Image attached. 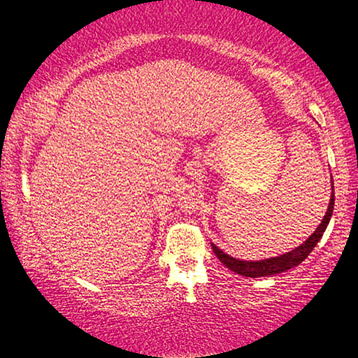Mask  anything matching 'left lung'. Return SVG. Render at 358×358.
Segmentation results:
<instances>
[{
    "mask_svg": "<svg viewBox=\"0 0 358 358\" xmlns=\"http://www.w3.org/2000/svg\"><path fill=\"white\" fill-rule=\"evenodd\" d=\"M333 205H335V192H331L329 210H327L322 222H320L319 227L314 230V234L311 235V237L308 238L305 243L300 245L299 248H295L294 251L282 254V256H280V257L256 260V262L252 260V262H250V260H240V259L229 256V254L221 251L220 248L215 246L213 243H211V248H213L216 257L220 259L221 262L227 266V268L235 271L237 275L246 276V278H260V276L282 273V271H287L289 268H294V266L301 264L303 260L310 256V252L314 250V246L319 243V240L322 238L325 229H327V226H329L330 217L333 213Z\"/></svg>",
    "mask_w": 358,
    "mask_h": 358,
    "instance_id": "obj_1",
    "label": "left lung"
}]
</instances>
